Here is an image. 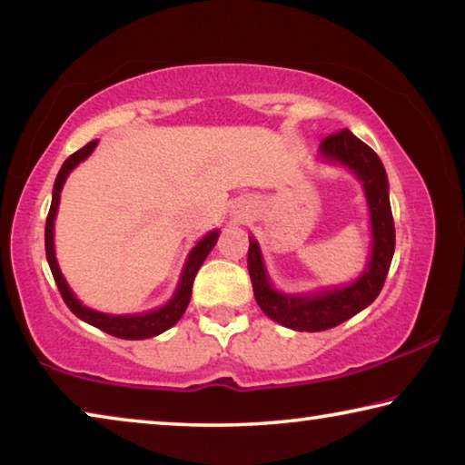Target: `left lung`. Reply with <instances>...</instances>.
Instances as JSON below:
<instances>
[{
	"label": "left lung",
	"mask_w": 465,
	"mask_h": 465,
	"mask_svg": "<svg viewBox=\"0 0 465 465\" xmlns=\"http://www.w3.org/2000/svg\"><path fill=\"white\" fill-rule=\"evenodd\" d=\"M322 153L330 160L349 166L363 183L369 213H371L373 254L367 271L349 287L326 291V293L316 297L282 295L272 291L262 266L261 248L250 238L248 272L256 303L271 320L299 330V332H303V330L305 332H320V330L334 328L361 310H365L369 303H373L375 297L380 295L385 277H388L393 248H396V227H393L390 207L388 176H385L380 155L359 137L352 135L349 129L332 133L322 141Z\"/></svg>",
	"instance_id": "obj_1"
}]
</instances>
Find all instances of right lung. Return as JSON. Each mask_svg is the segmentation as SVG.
<instances>
[{"label": "right lung", "instance_id": "add662e5", "mask_svg": "<svg viewBox=\"0 0 465 465\" xmlns=\"http://www.w3.org/2000/svg\"><path fill=\"white\" fill-rule=\"evenodd\" d=\"M96 143H98V139H94V141H90V143H85L82 149H77L75 153L69 155L67 160L63 162V166H61L59 174H57V180H54L53 203H51L49 215H46V225H45L46 261H49L53 279H54V282H57L63 302L67 303V308L72 310L77 318L88 322V324L96 326L100 330H104V332H108L110 336L124 338V341H143V338H152V336L162 334L163 330L172 328L180 318H183L184 310L188 308V302H191L194 274H196V271L201 269V264L204 262V258H207L209 252L213 250L219 233L211 232L209 235H204V238L193 248L191 256H188V261H186L183 281H180V287L176 291V295L172 297L170 303L163 305V308L143 313V316H106V313H100V312L84 308V305L74 297L72 291H69L67 282H65V279H63V274H61L59 266H57V258H54V246H53V222H54V215H57L59 194H61V188H63V183H65L67 174L77 166V163L85 160V157H88L94 152Z\"/></svg>", "mask_w": 465, "mask_h": 465}]
</instances>
